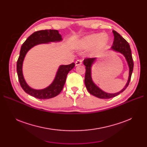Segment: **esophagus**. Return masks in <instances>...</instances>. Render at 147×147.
<instances>
[{
  "mask_svg": "<svg viewBox=\"0 0 147 147\" xmlns=\"http://www.w3.org/2000/svg\"><path fill=\"white\" fill-rule=\"evenodd\" d=\"M82 64V60H81V59H78V60L76 61V62H75V65L76 66L81 65Z\"/></svg>",
  "mask_w": 147,
  "mask_h": 147,
  "instance_id": "34e87169",
  "label": "esophagus"
}]
</instances>
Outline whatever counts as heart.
<instances>
[{
  "instance_id": "1",
  "label": "heart",
  "mask_w": 147,
  "mask_h": 147,
  "mask_svg": "<svg viewBox=\"0 0 147 147\" xmlns=\"http://www.w3.org/2000/svg\"><path fill=\"white\" fill-rule=\"evenodd\" d=\"M108 40L107 35L105 34H91L82 39L77 44V48L80 50H86L94 46V48L97 50L105 47Z\"/></svg>"
}]
</instances>
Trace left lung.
<instances>
[{"label": "left lung", "instance_id": "8db88e82", "mask_svg": "<svg viewBox=\"0 0 147 147\" xmlns=\"http://www.w3.org/2000/svg\"><path fill=\"white\" fill-rule=\"evenodd\" d=\"M113 33L114 35V41L113 43V45L111 47V50L121 53L125 57L129 66V70L128 80L124 88L118 92L108 93L102 91L92 81L91 77V67L92 64H94L96 60V57H94V58H86L84 59L83 64L86 66L85 77H84V83H85L86 88L91 94L100 99L112 98V97L118 96L120 93H121L125 90L130 82L133 71V67H134V63H133L131 50L129 43L125 39L122 37L120 34H119L115 30H113Z\"/></svg>", "mask_w": 147, "mask_h": 147}]
</instances>
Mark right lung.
<instances>
[{
  "label": "right lung",
  "mask_w": 147,
  "mask_h": 147,
  "mask_svg": "<svg viewBox=\"0 0 147 147\" xmlns=\"http://www.w3.org/2000/svg\"><path fill=\"white\" fill-rule=\"evenodd\" d=\"M62 40L63 38L58 30L51 29L42 30L35 32L30 35L21 46L20 56L16 64L17 74L21 86L29 95L40 99H47L57 96L63 90L66 80L67 75L75 67L74 63L69 65H60L57 71L54 80L51 84L50 86L42 90H35L30 87L26 82L23 74V61L26 55L30 49L39 44L57 42Z\"/></svg>",
  "instance_id": "right-lung-1"
}]
</instances>
